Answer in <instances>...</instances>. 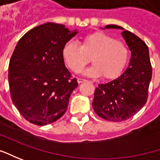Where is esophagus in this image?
I'll list each match as a JSON object with an SVG mask.
<instances>
[{
  "label": "esophagus",
  "mask_w": 160,
  "mask_h": 160,
  "mask_svg": "<svg viewBox=\"0 0 160 160\" xmlns=\"http://www.w3.org/2000/svg\"><path fill=\"white\" fill-rule=\"evenodd\" d=\"M78 83H82V82H86L87 80H84V79H81V78H78Z\"/></svg>",
  "instance_id": "esophagus-1"
}]
</instances>
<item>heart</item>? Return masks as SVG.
I'll return each instance as SVG.
<instances>
[{"instance_id":"1","label":"heart","mask_w":160,"mask_h":160,"mask_svg":"<svg viewBox=\"0 0 160 160\" xmlns=\"http://www.w3.org/2000/svg\"><path fill=\"white\" fill-rule=\"evenodd\" d=\"M127 44L102 32L84 36L81 43L70 41L63 45L62 57L67 67L79 72L90 62L94 65L85 71V74L94 77L102 75L103 79L112 80L120 75L128 59Z\"/></svg>"}]
</instances>
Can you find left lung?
<instances>
[{
  "label": "left lung",
  "instance_id": "8db88e82",
  "mask_svg": "<svg viewBox=\"0 0 160 160\" xmlns=\"http://www.w3.org/2000/svg\"><path fill=\"white\" fill-rule=\"evenodd\" d=\"M105 28L124 29L116 25H108ZM121 34L131 51L128 67L117 79L99 84L92 102L99 117L114 122L128 119L143 107L152 76L149 48L145 42L129 31H123Z\"/></svg>",
  "mask_w": 160,
  "mask_h": 160
}]
</instances>
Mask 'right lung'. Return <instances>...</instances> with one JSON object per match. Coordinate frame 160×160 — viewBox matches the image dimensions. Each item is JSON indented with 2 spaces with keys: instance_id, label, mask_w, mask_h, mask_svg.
<instances>
[{
  "instance_id": "right-lung-1",
  "label": "right lung",
  "mask_w": 160,
  "mask_h": 160,
  "mask_svg": "<svg viewBox=\"0 0 160 160\" xmlns=\"http://www.w3.org/2000/svg\"><path fill=\"white\" fill-rule=\"evenodd\" d=\"M76 34L63 25L46 23L27 32L15 48L8 64L10 96L32 124H51L67 110L78 81L65 67L62 49Z\"/></svg>"
}]
</instances>
